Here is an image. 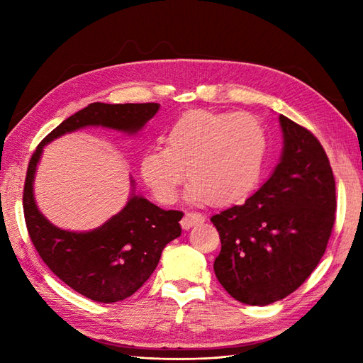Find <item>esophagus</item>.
Listing matches in <instances>:
<instances>
[{
  "mask_svg": "<svg viewBox=\"0 0 363 363\" xmlns=\"http://www.w3.org/2000/svg\"><path fill=\"white\" fill-rule=\"evenodd\" d=\"M199 223H204V215L187 212L186 215H184V218L181 220V226H182V229L189 230L190 228H194L195 225H199Z\"/></svg>",
  "mask_w": 363,
  "mask_h": 363,
  "instance_id": "34e87169",
  "label": "esophagus"
}]
</instances>
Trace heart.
<instances>
[{
  "label": "heart",
  "instance_id": "1",
  "mask_svg": "<svg viewBox=\"0 0 363 363\" xmlns=\"http://www.w3.org/2000/svg\"><path fill=\"white\" fill-rule=\"evenodd\" d=\"M267 134L250 113L189 111L165 135V148L146 151L140 172L164 203L176 199L186 179L191 203L229 206L256 189L264 168Z\"/></svg>",
  "mask_w": 363,
  "mask_h": 363
}]
</instances>
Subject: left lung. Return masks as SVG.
Wrapping results in <instances>:
<instances>
[{
  "label": "left lung",
  "instance_id": "obj_1",
  "mask_svg": "<svg viewBox=\"0 0 363 363\" xmlns=\"http://www.w3.org/2000/svg\"><path fill=\"white\" fill-rule=\"evenodd\" d=\"M279 125L284 146L268 181L211 218L221 240L217 279L250 306L295 291L317 268L335 221V181L321 143L284 115Z\"/></svg>",
  "mask_w": 363,
  "mask_h": 363
}]
</instances>
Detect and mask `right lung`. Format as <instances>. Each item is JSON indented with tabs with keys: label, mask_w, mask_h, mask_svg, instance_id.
<instances>
[{
	"label": "right lung",
	"mask_w": 363,
	"mask_h": 363,
	"mask_svg": "<svg viewBox=\"0 0 363 363\" xmlns=\"http://www.w3.org/2000/svg\"><path fill=\"white\" fill-rule=\"evenodd\" d=\"M160 104L91 103L64 120L37 146L29 160L23 209L28 233L38 256L68 287L96 303H117L129 298L148 281L167 243L181 235L184 213L164 211L135 194L130 177V196L125 207L90 230H67L54 226L38 211L34 179L43 148L56 138L82 128H106L135 135Z\"/></svg>",
	"instance_id": "right-lung-1"
}]
</instances>
